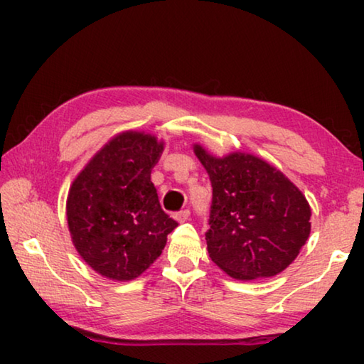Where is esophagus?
Wrapping results in <instances>:
<instances>
[{
	"label": "esophagus",
	"instance_id": "34e87169",
	"mask_svg": "<svg viewBox=\"0 0 364 364\" xmlns=\"http://www.w3.org/2000/svg\"><path fill=\"white\" fill-rule=\"evenodd\" d=\"M189 215H191L189 208H183V210H180V212L175 215V218L180 221V223H183V221H186L189 218Z\"/></svg>",
	"mask_w": 364,
	"mask_h": 364
}]
</instances>
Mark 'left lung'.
Here are the masks:
<instances>
[{
    "instance_id": "8db88e82",
    "label": "left lung",
    "mask_w": 364,
    "mask_h": 364,
    "mask_svg": "<svg viewBox=\"0 0 364 364\" xmlns=\"http://www.w3.org/2000/svg\"><path fill=\"white\" fill-rule=\"evenodd\" d=\"M196 156L210 175L212 205L207 250L234 279L271 278L294 262L310 236L305 196L264 160L234 152Z\"/></svg>"
}]
</instances>
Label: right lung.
Segmentation results:
<instances>
[{
	"label": "right lung",
	"instance_id": "add662e5",
	"mask_svg": "<svg viewBox=\"0 0 364 364\" xmlns=\"http://www.w3.org/2000/svg\"><path fill=\"white\" fill-rule=\"evenodd\" d=\"M164 144L127 132L106 144L73 181L67 223L78 254L97 273L130 281L162 254L178 226L160 207L151 171Z\"/></svg>",
	"mask_w": 364,
	"mask_h": 364
}]
</instances>
